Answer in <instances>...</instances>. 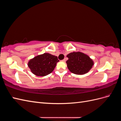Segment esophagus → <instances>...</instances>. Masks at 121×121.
Returning a JSON list of instances; mask_svg holds the SVG:
<instances>
[{
  "instance_id": "1",
  "label": "esophagus",
  "mask_w": 121,
  "mask_h": 121,
  "mask_svg": "<svg viewBox=\"0 0 121 121\" xmlns=\"http://www.w3.org/2000/svg\"><path fill=\"white\" fill-rule=\"evenodd\" d=\"M62 61H65V59L63 60H62Z\"/></svg>"
}]
</instances>
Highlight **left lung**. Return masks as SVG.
Returning <instances> with one entry per match:
<instances>
[{"label":"left lung","instance_id":"8db88e82","mask_svg":"<svg viewBox=\"0 0 121 121\" xmlns=\"http://www.w3.org/2000/svg\"><path fill=\"white\" fill-rule=\"evenodd\" d=\"M67 67L72 73L83 75L88 72L94 65L93 60L87 55L80 52H73L67 56Z\"/></svg>","mask_w":121,"mask_h":121}]
</instances>
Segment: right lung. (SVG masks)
Listing matches in <instances>:
<instances>
[{
	"mask_svg": "<svg viewBox=\"0 0 121 121\" xmlns=\"http://www.w3.org/2000/svg\"><path fill=\"white\" fill-rule=\"evenodd\" d=\"M59 61L57 57L44 53L32 58L28 63V67L31 72L37 76H45L52 73L56 63Z\"/></svg>",
	"mask_w": 121,
	"mask_h": 121,
	"instance_id": "right-lung-1",
	"label": "right lung"
}]
</instances>
